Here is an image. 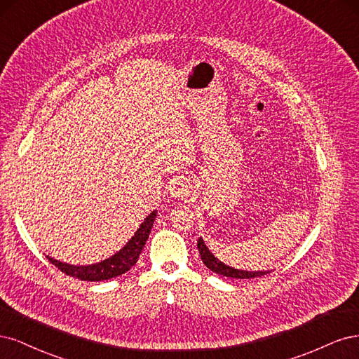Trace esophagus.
Returning <instances> with one entry per match:
<instances>
[{
  "label": "esophagus",
  "mask_w": 359,
  "mask_h": 359,
  "mask_svg": "<svg viewBox=\"0 0 359 359\" xmlns=\"http://www.w3.org/2000/svg\"><path fill=\"white\" fill-rule=\"evenodd\" d=\"M183 191H184V184H183V183H179V188H177V191H176L177 195H180Z\"/></svg>",
  "instance_id": "obj_1"
}]
</instances>
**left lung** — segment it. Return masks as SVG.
<instances>
[{"instance_id": "left-lung-1", "label": "left lung", "mask_w": 359, "mask_h": 359, "mask_svg": "<svg viewBox=\"0 0 359 359\" xmlns=\"http://www.w3.org/2000/svg\"><path fill=\"white\" fill-rule=\"evenodd\" d=\"M196 246H198V252H200L204 265L209 270H212L213 273L222 274V276H226V277H233V279H253V277H261L264 274L270 273V271H245V270H237V269L229 267V265H225L224 262H221L217 258H215V255L209 250V248L204 245V241H203L201 237L198 238Z\"/></svg>"}]
</instances>
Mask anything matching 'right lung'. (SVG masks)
I'll return each mask as SVG.
<instances>
[{"label": "right lung", "mask_w": 359, "mask_h": 359, "mask_svg": "<svg viewBox=\"0 0 359 359\" xmlns=\"http://www.w3.org/2000/svg\"><path fill=\"white\" fill-rule=\"evenodd\" d=\"M155 217H156V212L154 210L144 219V222L140 225V228L135 231V234L131 237V240L126 243L118 253H114L113 257L104 259L98 264L72 265V264L56 261L50 257H48V259L55 265V267H57V270H61L67 276L76 277V279H80V280L100 282V280L113 279V277H118L126 273L133 267V265H135L138 257H140V253L146 245V240L149 238L150 229H152L155 222Z\"/></svg>", "instance_id": "1"}]
</instances>
